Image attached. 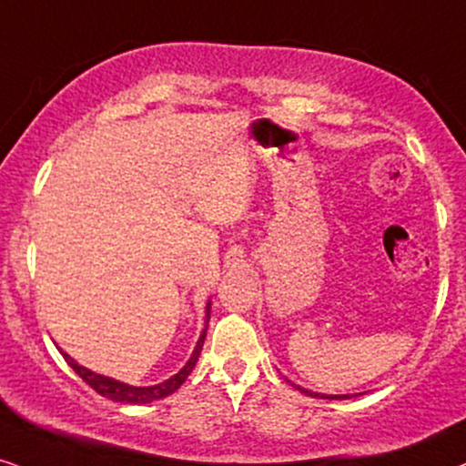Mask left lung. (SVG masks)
I'll return each instance as SVG.
<instances>
[{"mask_svg": "<svg viewBox=\"0 0 466 466\" xmlns=\"http://www.w3.org/2000/svg\"><path fill=\"white\" fill-rule=\"evenodd\" d=\"M294 387H297V390L301 393H305V396H311V398H325V400H349V398H352V396H349V393H344V396H329V393H316V391L303 390V387H299V385H294Z\"/></svg>", "mask_w": 466, "mask_h": 466, "instance_id": "1", "label": "left lung"}]
</instances>
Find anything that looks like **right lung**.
<instances>
[{"instance_id":"1","label":"right lung","mask_w":466,"mask_h":466,"mask_svg":"<svg viewBox=\"0 0 466 466\" xmlns=\"http://www.w3.org/2000/svg\"><path fill=\"white\" fill-rule=\"evenodd\" d=\"M208 320H210V301L206 303V325H208ZM204 339H206V327H204L202 335H199V339H198L196 349H193V352H191L189 361L182 365L180 372H176L174 376H169L167 380L158 382V385H150V387L128 385V382L116 380V379H111V376L96 374V372H92V370L84 368V365L76 363L75 359L66 355L62 349H60V352H62V357L66 359V363L70 365V368H73L75 372L79 374L94 391L101 393L103 398H109V400H114V402H125V404H148V402H155V400L172 396V393L178 390L182 382L187 380V376L193 372V368H196L199 352H202Z\"/></svg>"}]
</instances>
